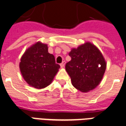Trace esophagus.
Listing matches in <instances>:
<instances>
[{
    "mask_svg": "<svg viewBox=\"0 0 126 126\" xmlns=\"http://www.w3.org/2000/svg\"><path fill=\"white\" fill-rule=\"evenodd\" d=\"M65 61H63V62L60 64V66H61V68H63V67H65Z\"/></svg>",
    "mask_w": 126,
    "mask_h": 126,
    "instance_id": "34e87169",
    "label": "esophagus"
}]
</instances>
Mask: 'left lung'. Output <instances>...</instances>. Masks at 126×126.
I'll use <instances>...</instances> for the list:
<instances>
[{
    "mask_svg": "<svg viewBox=\"0 0 126 126\" xmlns=\"http://www.w3.org/2000/svg\"><path fill=\"white\" fill-rule=\"evenodd\" d=\"M71 60L65 69L74 87L82 93L94 89L101 82L106 68L103 55L94 45L86 42L69 53Z\"/></svg>",
    "mask_w": 126,
    "mask_h": 126,
    "instance_id": "1",
    "label": "left lung"
}]
</instances>
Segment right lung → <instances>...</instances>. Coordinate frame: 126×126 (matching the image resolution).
<instances>
[{
    "instance_id": "right-lung-1",
    "label": "right lung",
    "mask_w": 126,
    "mask_h": 126,
    "mask_svg": "<svg viewBox=\"0 0 126 126\" xmlns=\"http://www.w3.org/2000/svg\"><path fill=\"white\" fill-rule=\"evenodd\" d=\"M19 66L27 83L39 89L49 85L60 68L55 63L54 55L48 52L47 45L40 42L25 51Z\"/></svg>"
}]
</instances>
